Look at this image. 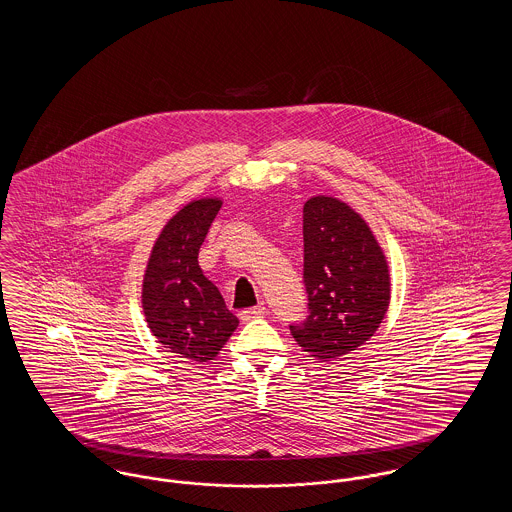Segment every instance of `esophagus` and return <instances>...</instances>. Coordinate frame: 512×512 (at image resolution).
<instances>
[{"label": "esophagus", "mask_w": 512, "mask_h": 512, "mask_svg": "<svg viewBox=\"0 0 512 512\" xmlns=\"http://www.w3.org/2000/svg\"><path fill=\"white\" fill-rule=\"evenodd\" d=\"M263 315H267V307L263 305V303H259L257 307H251V309H244L242 313H240V318L247 322V320H253V318L263 317Z\"/></svg>", "instance_id": "1"}]
</instances>
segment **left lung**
I'll use <instances>...</instances> for the list:
<instances>
[{
	"mask_svg": "<svg viewBox=\"0 0 512 512\" xmlns=\"http://www.w3.org/2000/svg\"><path fill=\"white\" fill-rule=\"evenodd\" d=\"M303 284L309 315L290 332L320 361L370 340L388 311L386 257L365 220L334 197L317 195L303 207Z\"/></svg>",
	"mask_w": 512,
	"mask_h": 512,
	"instance_id": "8db88e82",
	"label": "left lung"
}]
</instances>
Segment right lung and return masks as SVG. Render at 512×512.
<instances>
[{
  "label": "right lung",
  "mask_w": 512,
  "mask_h": 512,
  "mask_svg": "<svg viewBox=\"0 0 512 512\" xmlns=\"http://www.w3.org/2000/svg\"><path fill=\"white\" fill-rule=\"evenodd\" d=\"M219 209V199H199L178 211L153 245L144 276L142 305L153 336L197 363L217 357L238 326L217 286L197 265Z\"/></svg>",
  "instance_id": "1"
}]
</instances>
